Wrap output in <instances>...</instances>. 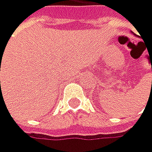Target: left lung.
Masks as SVG:
<instances>
[{"label":"left lung","mask_w":152,"mask_h":152,"mask_svg":"<svg viewBox=\"0 0 152 152\" xmlns=\"http://www.w3.org/2000/svg\"><path fill=\"white\" fill-rule=\"evenodd\" d=\"M132 34H134V33H132Z\"/></svg>","instance_id":"left-lung-1"}]
</instances>
